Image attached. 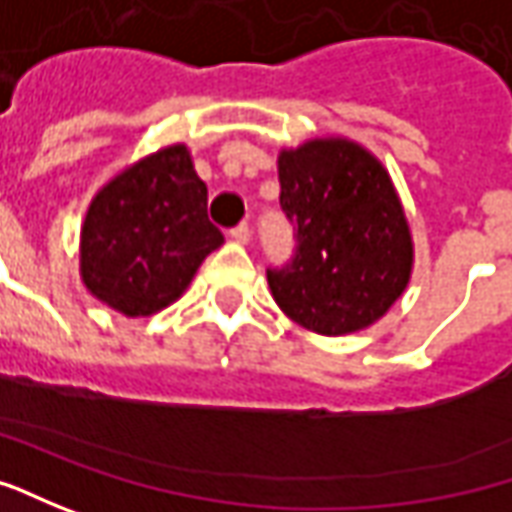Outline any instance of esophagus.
Segmentation results:
<instances>
[{
	"label": "esophagus",
	"instance_id": "obj_1",
	"mask_svg": "<svg viewBox=\"0 0 512 512\" xmlns=\"http://www.w3.org/2000/svg\"><path fill=\"white\" fill-rule=\"evenodd\" d=\"M229 235H232V240H235V243H243V246H246V243H249V238H252V229H249V223H240V226H235Z\"/></svg>",
	"mask_w": 512,
	"mask_h": 512
}]
</instances>
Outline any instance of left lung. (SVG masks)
I'll return each mask as SVG.
<instances>
[{
  "label": "left lung",
  "mask_w": 512,
  "mask_h": 512,
  "mask_svg": "<svg viewBox=\"0 0 512 512\" xmlns=\"http://www.w3.org/2000/svg\"><path fill=\"white\" fill-rule=\"evenodd\" d=\"M277 178L297 252L266 272L274 303L323 337L374 326L414 272L411 226L388 169L357 141L326 135L280 150Z\"/></svg>",
  "instance_id": "left-lung-1"
}]
</instances>
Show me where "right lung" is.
I'll list each match as a JSON object with an SVG mask.
<instances>
[{"instance_id":"obj_1","label":"right lung","mask_w":512,"mask_h":512,"mask_svg":"<svg viewBox=\"0 0 512 512\" xmlns=\"http://www.w3.org/2000/svg\"><path fill=\"white\" fill-rule=\"evenodd\" d=\"M221 243L192 155L186 144H169L121 169L90 201L81 223V283L124 317H150L184 294Z\"/></svg>"}]
</instances>
